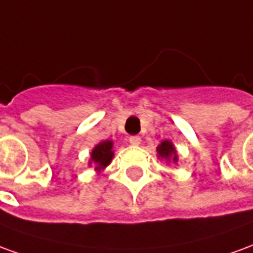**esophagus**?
Listing matches in <instances>:
<instances>
[{
	"label": "esophagus",
	"instance_id": "1",
	"mask_svg": "<svg viewBox=\"0 0 253 253\" xmlns=\"http://www.w3.org/2000/svg\"><path fill=\"white\" fill-rule=\"evenodd\" d=\"M128 141H130V143H131V145L137 146V145H139V143H141V137H139V135H132V137L128 138Z\"/></svg>",
	"mask_w": 253,
	"mask_h": 253
}]
</instances>
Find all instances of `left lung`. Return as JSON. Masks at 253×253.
Segmentation results:
<instances>
[{
	"instance_id": "obj_1",
	"label": "left lung",
	"mask_w": 253,
	"mask_h": 253,
	"mask_svg": "<svg viewBox=\"0 0 253 253\" xmlns=\"http://www.w3.org/2000/svg\"><path fill=\"white\" fill-rule=\"evenodd\" d=\"M157 153H159V157L167 160V161H173V163H177V153H176V149L173 146V143L165 139L163 142L160 143L157 146Z\"/></svg>"
}]
</instances>
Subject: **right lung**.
Segmentation results:
<instances>
[{
	"label": "right lung",
	"instance_id": "obj_1",
	"mask_svg": "<svg viewBox=\"0 0 253 253\" xmlns=\"http://www.w3.org/2000/svg\"><path fill=\"white\" fill-rule=\"evenodd\" d=\"M112 146H114L112 141H103L99 145H96L93 150H92V153H90L89 165H92V163H93L96 165L94 169L99 170V172L101 169H104L107 165H110V163L112 161V157H114Z\"/></svg>",
	"mask_w": 253,
	"mask_h": 253
}]
</instances>
